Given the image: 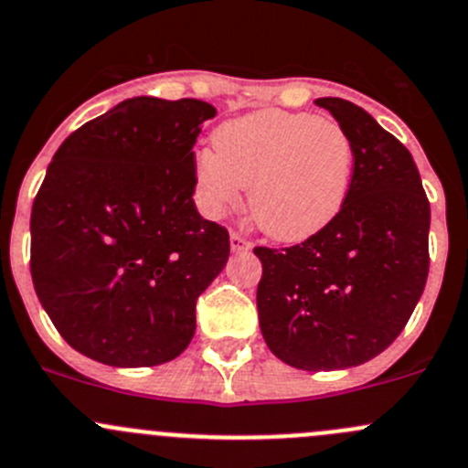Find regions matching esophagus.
I'll list each match as a JSON object with an SVG mask.
<instances>
[{
    "instance_id": "esophagus-1",
    "label": "esophagus",
    "mask_w": 468,
    "mask_h": 468,
    "mask_svg": "<svg viewBox=\"0 0 468 468\" xmlns=\"http://www.w3.org/2000/svg\"><path fill=\"white\" fill-rule=\"evenodd\" d=\"M251 249V244H249L247 238H242L239 233H230V251L233 253H242V251H249Z\"/></svg>"
}]
</instances>
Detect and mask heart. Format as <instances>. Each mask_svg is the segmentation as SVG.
<instances>
[{
  "mask_svg": "<svg viewBox=\"0 0 468 468\" xmlns=\"http://www.w3.org/2000/svg\"><path fill=\"white\" fill-rule=\"evenodd\" d=\"M355 144L334 119L262 109L215 133V151L197 157V197L221 215L249 187V215L276 242L294 244L324 230L347 203Z\"/></svg>",
  "mask_w": 468,
  "mask_h": 468,
  "instance_id": "heart-1",
  "label": "heart"
}]
</instances>
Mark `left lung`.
I'll list each match as a JSON object with an SVG mask.
<instances>
[{"label":"left lung","mask_w":468,"mask_h":468,"mask_svg":"<svg viewBox=\"0 0 468 468\" xmlns=\"http://www.w3.org/2000/svg\"><path fill=\"white\" fill-rule=\"evenodd\" d=\"M355 144L343 212L288 249L256 247V303L271 355L299 370H340L382 355L414 313L430 270V201L411 153L343 98H317Z\"/></svg>","instance_id":"left-lung-1"}]
</instances>
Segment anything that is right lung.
Here are the masks:
<instances>
[{
    "mask_svg": "<svg viewBox=\"0 0 468 468\" xmlns=\"http://www.w3.org/2000/svg\"><path fill=\"white\" fill-rule=\"evenodd\" d=\"M203 100L139 95L54 153L31 207V279L70 347L116 368L176 359L197 299L230 256L229 230L194 206Z\"/></svg>",
    "mask_w": 468,
    "mask_h": 468,
    "instance_id": "obj_1",
    "label": "right lung"
}]
</instances>
